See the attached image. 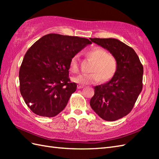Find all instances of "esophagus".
<instances>
[{
  "label": "esophagus",
  "instance_id": "34e87169",
  "mask_svg": "<svg viewBox=\"0 0 159 159\" xmlns=\"http://www.w3.org/2000/svg\"><path fill=\"white\" fill-rule=\"evenodd\" d=\"M83 87H84V85H77V88L78 89H82L83 88Z\"/></svg>",
  "mask_w": 159,
  "mask_h": 159
}]
</instances>
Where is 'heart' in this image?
<instances>
[{
    "instance_id": "1",
    "label": "heart",
    "mask_w": 159,
    "mask_h": 159,
    "mask_svg": "<svg viewBox=\"0 0 159 159\" xmlns=\"http://www.w3.org/2000/svg\"><path fill=\"white\" fill-rule=\"evenodd\" d=\"M85 56L93 61L89 70L92 73L74 77V82L81 85H91L99 82L100 79L102 82H107L115 75L117 67V60L104 49L98 46L93 47L85 52ZM70 69L73 72L78 71L77 56H74L70 59Z\"/></svg>"
}]
</instances>
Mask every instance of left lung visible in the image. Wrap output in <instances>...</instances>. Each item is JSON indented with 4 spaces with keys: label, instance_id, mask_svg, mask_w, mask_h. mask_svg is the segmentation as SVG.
<instances>
[{
    "label": "left lung",
    "instance_id": "left-lung-1",
    "mask_svg": "<svg viewBox=\"0 0 159 159\" xmlns=\"http://www.w3.org/2000/svg\"><path fill=\"white\" fill-rule=\"evenodd\" d=\"M117 60L116 72L109 81L94 87L90 106L106 121H116L130 112L143 87V67L131 47L115 38H90Z\"/></svg>",
    "mask_w": 159,
    "mask_h": 159
}]
</instances>
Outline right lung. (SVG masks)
<instances>
[{"instance_id": "obj_1", "label": "right lung", "mask_w": 159, "mask_h": 159, "mask_svg": "<svg viewBox=\"0 0 159 159\" xmlns=\"http://www.w3.org/2000/svg\"><path fill=\"white\" fill-rule=\"evenodd\" d=\"M91 43L86 38L51 33L27 50L20 68V91L33 113L51 117L64 109L77 86L69 79L70 59Z\"/></svg>"}]
</instances>
